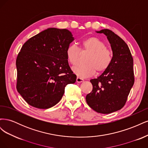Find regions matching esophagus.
Returning <instances> with one entry per match:
<instances>
[{"mask_svg": "<svg viewBox=\"0 0 148 148\" xmlns=\"http://www.w3.org/2000/svg\"><path fill=\"white\" fill-rule=\"evenodd\" d=\"M84 81V79L81 78H79V77H77V83H82Z\"/></svg>", "mask_w": 148, "mask_h": 148, "instance_id": "obj_1", "label": "esophagus"}]
</instances>
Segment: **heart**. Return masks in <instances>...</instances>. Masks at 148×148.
<instances>
[{
    "mask_svg": "<svg viewBox=\"0 0 148 148\" xmlns=\"http://www.w3.org/2000/svg\"><path fill=\"white\" fill-rule=\"evenodd\" d=\"M81 49L74 44H70L66 48V56L69 63L72 65L78 64L80 52L89 53L84 60L86 64L79 65L72 69L73 73L78 77L86 78L96 73H104L109 68L112 60V52L106 48V43L95 36L89 37L81 42Z\"/></svg>",
    "mask_w": 148,
    "mask_h": 148,
    "instance_id": "b5f03b06",
    "label": "heart"
}]
</instances>
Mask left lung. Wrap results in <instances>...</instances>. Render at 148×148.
<instances>
[{"instance_id":"obj_1","label":"left lung","mask_w":148,"mask_h":148,"mask_svg":"<svg viewBox=\"0 0 148 148\" xmlns=\"http://www.w3.org/2000/svg\"><path fill=\"white\" fill-rule=\"evenodd\" d=\"M110 44L113 57L109 68L97 78L90 80L92 90L86 96L88 106L98 113L107 114L121 109L135 82L133 59L128 46L113 31L104 29Z\"/></svg>"}]
</instances>
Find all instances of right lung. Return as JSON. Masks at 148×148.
<instances>
[{"label": "right lung", "instance_id": "add662e5", "mask_svg": "<svg viewBox=\"0 0 148 148\" xmlns=\"http://www.w3.org/2000/svg\"><path fill=\"white\" fill-rule=\"evenodd\" d=\"M74 38L66 29L48 28L29 39L18 54L16 89L25 101L36 108L56 105L68 84L75 83L66 50Z\"/></svg>", "mask_w": 148, "mask_h": 148}]
</instances>
